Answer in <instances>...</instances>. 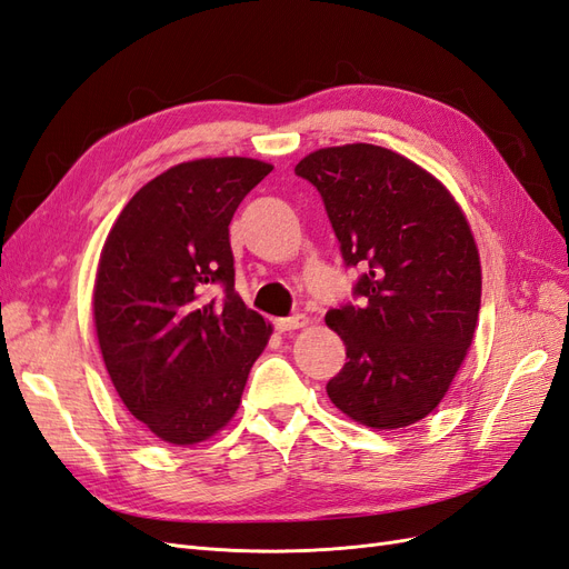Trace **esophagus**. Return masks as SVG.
<instances>
[{
    "label": "esophagus",
    "mask_w": 569,
    "mask_h": 569,
    "mask_svg": "<svg viewBox=\"0 0 569 569\" xmlns=\"http://www.w3.org/2000/svg\"><path fill=\"white\" fill-rule=\"evenodd\" d=\"M303 325H308V318L303 313H297V316L274 320V330H278V332H291V330H299V327H303Z\"/></svg>",
    "instance_id": "34e87169"
}]
</instances>
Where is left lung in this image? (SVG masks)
Instances as JSON below:
<instances>
[{"label":"left lung","instance_id":"8db88e82","mask_svg":"<svg viewBox=\"0 0 569 569\" xmlns=\"http://www.w3.org/2000/svg\"><path fill=\"white\" fill-rule=\"evenodd\" d=\"M295 173L320 192L343 263L363 270L358 303L325 316L347 347L327 396L372 429L422 420L477 327L481 268L468 220L435 176L385 147L318 149Z\"/></svg>","mask_w":569,"mask_h":569}]
</instances>
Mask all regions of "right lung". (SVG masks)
I'll return each instance as SVG.
<instances>
[{"mask_svg": "<svg viewBox=\"0 0 569 569\" xmlns=\"http://www.w3.org/2000/svg\"><path fill=\"white\" fill-rule=\"evenodd\" d=\"M272 170L226 157L173 166L137 192L101 249L94 327L120 401L159 439L226 427L270 325L234 291L230 220ZM218 286L223 295L211 298Z\"/></svg>", "mask_w": 569, "mask_h": 569, "instance_id": "add662e5", "label": "right lung"}]
</instances>
